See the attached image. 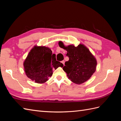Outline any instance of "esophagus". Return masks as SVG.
Masks as SVG:
<instances>
[{
  "label": "esophagus",
  "instance_id": "esophagus-1",
  "mask_svg": "<svg viewBox=\"0 0 121 121\" xmlns=\"http://www.w3.org/2000/svg\"><path fill=\"white\" fill-rule=\"evenodd\" d=\"M61 63L64 65H65V60H62L61 61Z\"/></svg>",
  "mask_w": 121,
  "mask_h": 121
}]
</instances>
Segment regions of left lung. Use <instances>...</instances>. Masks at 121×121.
Masks as SVG:
<instances>
[{
    "label": "left lung",
    "mask_w": 121,
    "mask_h": 121,
    "mask_svg": "<svg viewBox=\"0 0 121 121\" xmlns=\"http://www.w3.org/2000/svg\"><path fill=\"white\" fill-rule=\"evenodd\" d=\"M59 46L67 51L69 60L65 62L64 71L68 78L76 84H82L88 80L96 70V60L89 49L83 44L78 46H65L60 41Z\"/></svg>",
    "instance_id": "obj_1"
}]
</instances>
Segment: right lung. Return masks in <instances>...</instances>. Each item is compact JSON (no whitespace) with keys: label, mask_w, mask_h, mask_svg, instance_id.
I'll return each instance as SVG.
<instances>
[{"label":"right lung","mask_w":121,"mask_h":121,"mask_svg":"<svg viewBox=\"0 0 121 121\" xmlns=\"http://www.w3.org/2000/svg\"><path fill=\"white\" fill-rule=\"evenodd\" d=\"M27 76L37 83H43L52 76V69L63 67L64 65L56 60V54L45 46H35L24 63Z\"/></svg>","instance_id":"right-lung-1"}]
</instances>
